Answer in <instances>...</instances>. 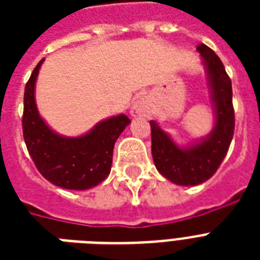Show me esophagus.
<instances>
[{"instance_id":"obj_1","label":"esophagus","mask_w":260,"mask_h":260,"mask_svg":"<svg viewBox=\"0 0 260 260\" xmlns=\"http://www.w3.org/2000/svg\"><path fill=\"white\" fill-rule=\"evenodd\" d=\"M134 112H135V114H143V113H144L140 106H136V108L134 109Z\"/></svg>"}]
</instances>
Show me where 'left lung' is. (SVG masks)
Instances as JSON below:
<instances>
[{"instance_id":"8db88e82","label":"left lung","mask_w":260,"mask_h":260,"mask_svg":"<svg viewBox=\"0 0 260 260\" xmlns=\"http://www.w3.org/2000/svg\"><path fill=\"white\" fill-rule=\"evenodd\" d=\"M197 51L204 59L209 78L210 98L216 114L213 131L205 139L182 148L159 128L156 121H150L155 166L163 177L181 186L200 185L217 171L228 152L235 131L232 83L224 64L205 44H200Z\"/></svg>"}]
</instances>
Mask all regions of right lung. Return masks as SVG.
Masks as SVG:
<instances>
[{"label":"right lung","mask_w":260,"mask_h":260,"mask_svg":"<svg viewBox=\"0 0 260 260\" xmlns=\"http://www.w3.org/2000/svg\"><path fill=\"white\" fill-rule=\"evenodd\" d=\"M44 59L25 85L22 135L35 166L51 183L69 190H86L110 173L114 143L131 120L118 114L98 122L78 138L60 136L40 117L35 101V83Z\"/></svg>","instance_id":"obj_1"}]
</instances>
